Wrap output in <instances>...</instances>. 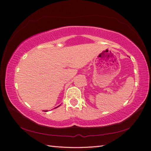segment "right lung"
Returning <instances> with one entry per match:
<instances>
[{
  "label": "right lung",
  "instance_id": "right-lung-1",
  "mask_svg": "<svg viewBox=\"0 0 151 151\" xmlns=\"http://www.w3.org/2000/svg\"><path fill=\"white\" fill-rule=\"evenodd\" d=\"M58 106H57V107H58ZM57 107H56V108H57ZM56 108H55V109H56ZM44 112H47V110H44Z\"/></svg>",
  "mask_w": 151,
  "mask_h": 151
}]
</instances>
